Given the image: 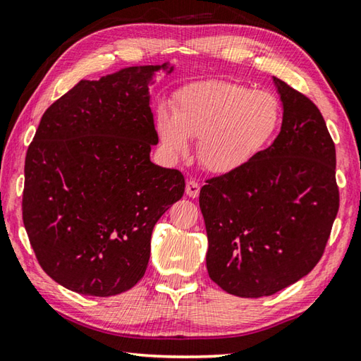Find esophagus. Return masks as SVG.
<instances>
[{
	"label": "esophagus",
	"mask_w": 361,
	"mask_h": 361,
	"mask_svg": "<svg viewBox=\"0 0 361 361\" xmlns=\"http://www.w3.org/2000/svg\"><path fill=\"white\" fill-rule=\"evenodd\" d=\"M200 190L201 185L195 179H188L187 185H185V193L190 196V198H198L200 196Z\"/></svg>",
	"instance_id": "1"
}]
</instances>
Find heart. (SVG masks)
<instances>
[{
  "label": "heart",
  "mask_w": 361,
  "mask_h": 361,
  "mask_svg": "<svg viewBox=\"0 0 361 361\" xmlns=\"http://www.w3.org/2000/svg\"><path fill=\"white\" fill-rule=\"evenodd\" d=\"M280 102L269 91L231 81H206L183 87L173 113L160 108L159 137L169 154L180 157L188 138H198V159L210 173L239 171L255 160L280 128Z\"/></svg>",
  "instance_id": "heart-1"
}]
</instances>
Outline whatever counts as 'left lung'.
I'll return each instance as SVG.
<instances>
[{
  "instance_id": "1",
  "label": "left lung",
  "mask_w": 361,
  "mask_h": 361,
  "mask_svg": "<svg viewBox=\"0 0 361 361\" xmlns=\"http://www.w3.org/2000/svg\"><path fill=\"white\" fill-rule=\"evenodd\" d=\"M281 132L200 192L210 280L237 297L276 294L316 267L339 209L335 142L310 97L275 78Z\"/></svg>"
}]
</instances>
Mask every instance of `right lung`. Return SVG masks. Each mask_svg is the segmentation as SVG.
Returning a JSON list of instances; mask_svg holds the SVG:
<instances>
[{"label":"right lung","instance_id":"obj_1","mask_svg":"<svg viewBox=\"0 0 361 361\" xmlns=\"http://www.w3.org/2000/svg\"><path fill=\"white\" fill-rule=\"evenodd\" d=\"M159 69L81 80L47 108L26 152V234L45 274L78 294L133 288L155 223L185 190L180 171L149 157L159 135L147 80Z\"/></svg>","mask_w":361,"mask_h":361}]
</instances>
